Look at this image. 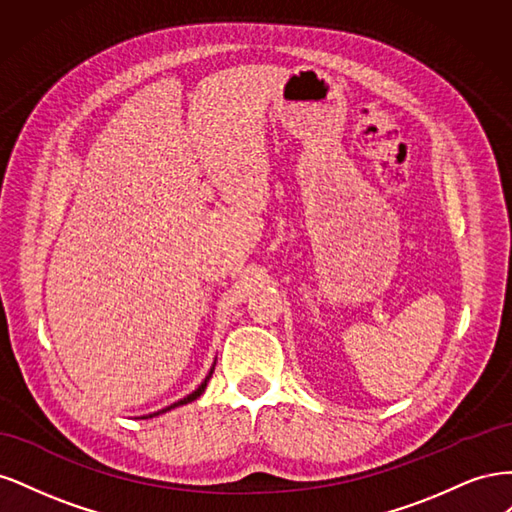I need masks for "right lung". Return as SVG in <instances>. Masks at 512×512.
I'll return each mask as SVG.
<instances>
[{
  "mask_svg": "<svg viewBox=\"0 0 512 512\" xmlns=\"http://www.w3.org/2000/svg\"><path fill=\"white\" fill-rule=\"evenodd\" d=\"M213 369H215V363H213V367L209 369V374L205 376V380L198 384V389H194L190 395H185L183 399H179V401H175V404H170V406H166V408H162V410H158V412H153V414H147V416H141V418H153V416H158V414H162V412H168V410H173V408H179V406H183V404H190V401H194V399H198L200 395L205 393V389H207V382L211 380V376H213Z\"/></svg>",
  "mask_w": 512,
  "mask_h": 512,
  "instance_id": "right-lung-1",
  "label": "right lung"
}]
</instances>
